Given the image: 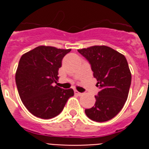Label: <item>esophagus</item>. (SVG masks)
<instances>
[{"label":"esophagus","instance_id":"34e87169","mask_svg":"<svg viewBox=\"0 0 149 149\" xmlns=\"http://www.w3.org/2000/svg\"><path fill=\"white\" fill-rule=\"evenodd\" d=\"M74 93H75V94H76V95H77V96H82V95H83V93H79V92H78V91H75Z\"/></svg>","mask_w":149,"mask_h":149}]
</instances>
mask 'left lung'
I'll return each instance as SVG.
<instances>
[{
    "mask_svg": "<svg viewBox=\"0 0 149 149\" xmlns=\"http://www.w3.org/2000/svg\"><path fill=\"white\" fill-rule=\"evenodd\" d=\"M91 64L96 86L100 91L93 107L86 109V116L97 122L114 118L127 99L132 74L127 59L122 54L105 46L95 45L78 50Z\"/></svg>",
    "mask_w": 149,
    "mask_h": 149,
    "instance_id": "left-lung-1",
    "label": "left lung"
}]
</instances>
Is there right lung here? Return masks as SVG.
Returning a JSON list of instances; mask_svg holds the SVG:
<instances>
[{
	"label": "right lung",
	"mask_w": 149,
	"mask_h": 149,
	"mask_svg": "<svg viewBox=\"0 0 149 149\" xmlns=\"http://www.w3.org/2000/svg\"><path fill=\"white\" fill-rule=\"evenodd\" d=\"M71 49L38 46L21 57L15 82L22 103L33 115L42 119L55 118L62 112L72 89L54 86L63 57Z\"/></svg>",
	"instance_id": "add662e5"
}]
</instances>
